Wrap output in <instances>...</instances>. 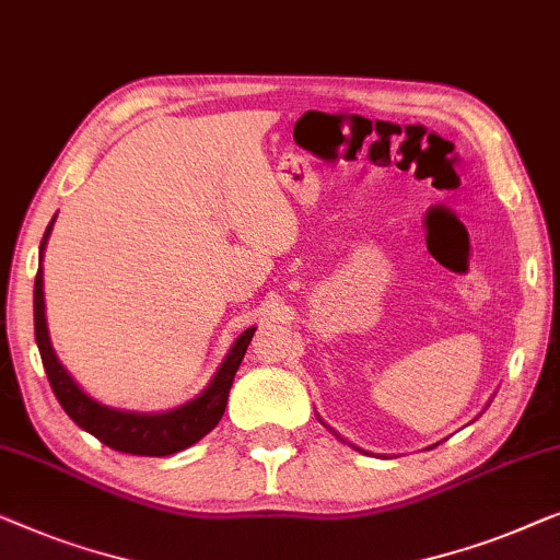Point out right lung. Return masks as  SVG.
<instances>
[{
  "instance_id": "1",
  "label": "right lung",
  "mask_w": 560,
  "mask_h": 560,
  "mask_svg": "<svg viewBox=\"0 0 560 560\" xmlns=\"http://www.w3.org/2000/svg\"><path fill=\"white\" fill-rule=\"evenodd\" d=\"M52 223L47 225L43 246L50 235ZM40 246V248H43ZM256 327H248L238 340H235L233 350L228 352L223 368L218 370V375L212 377L208 390L200 393L198 398L190 404L175 408L170 413H126L114 411L96 404V400L85 396V393L73 383V377L66 373V368L60 365V360L55 358L50 337H47L45 325V299H43V271H37L35 277V340L40 348V358L50 381V388L55 398L60 400L62 411L73 419L78 427L89 434L96 436L101 444L116 448L124 454H137V456H170L183 452V448L192 446L195 441H200L205 434H210L218 427V421L223 419L225 406H228V393H231L233 377L238 373L241 360L246 355L250 337H254Z\"/></svg>"
}]
</instances>
